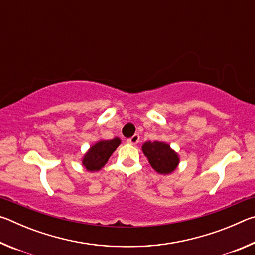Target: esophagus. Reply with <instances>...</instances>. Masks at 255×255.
Segmentation results:
<instances>
[{
  "mask_svg": "<svg viewBox=\"0 0 255 255\" xmlns=\"http://www.w3.org/2000/svg\"><path fill=\"white\" fill-rule=\"evenodd\" d=\"M138 141H139V135H133L129 139H127V143L130 145H137Z\"/></svg>",
  "mask_w": 255,
  "mask_h": 255,
  "instance_id": "esophagus-1",
  "label": "esophagus"
}]
</instances>
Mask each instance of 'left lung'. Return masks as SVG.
<instances>
[{"label":"left lung","mask_w":255,"mask_h":255,"mask_svg":"<svg viewBox=\"0 0 255 255\" xmlns=\"http://www.w3.org/2000/svg\"><path fill=\"white\" fill-rule=\"evenodd\" d=\"M143 152L147 156L153 169L161 174H169L173 172L179 164V156L170 145L162 141H147L143 145Z\"/></svg>","instance_id":"8db88e82"}]
</instances>
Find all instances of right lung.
I'll return each mask as SVG.
<instances>
[{
  "label": "right lung",
  "mask_w": 255,
  "mask_h": 255,
  "mask_svg": "<svg viewBox=\"0 0 255 255\" xmlns=\"http://www.w3.org/2000/svg\"><path fill=\"white\" fill-rule=\"evenodd\" d=\"M119 145L120 139L117 137L111 140H101L93 145L84 155L83 162H82L85 169L91 172L100 170Z\"/></svg>",
  "instance_id": "right-lung-1"
}]
</instances>
